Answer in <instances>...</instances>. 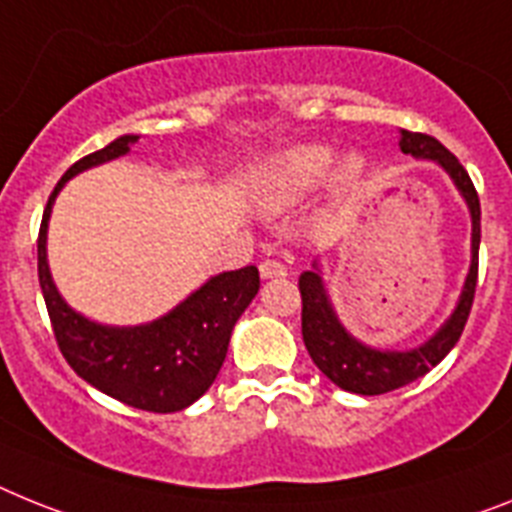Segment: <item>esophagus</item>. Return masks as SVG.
Wrapping results in <instances>:
<instances>
[{
	"mask_svg": "<svg viewBox=\"0 0 512 512\" xmlns=\"http://www.w3.org/2000/svg\"><path fill=\"white\" fill-rule=\"evenodd\" d=\"M260 276H263V281H270V278H286L289 276V270H286L283 263H278V260H265V263H260Z\"/></svg>",
	"mask_w": 512,
	"mask_h": 512,
	"instance_id": "esophagus-1",
	"label": "esophagus"
}]
</instances>
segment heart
<instances>
[{"instance_id":"heart-1","label":"heart","mask_w":512,"mask_h":512,"mask_svg":"<svg viewBox=\"0 0 512 512\" xmlns=\"http://www.w3.org/2000/svg\"><path fill=\"white\" fill-rule=\"evenodd\" d=\"M367 171L369 161L359 150H346L336 158L330 145H291L257 166L249 179V200L263 216H283L325 184L330 208H341L359 192Z\"/></svg>"}]
</instances>
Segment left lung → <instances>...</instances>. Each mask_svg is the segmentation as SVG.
Segmentation results:
<instances>
[{"instance_id": "obj_1", "label": "left lung", "mask_w": 512, "mask_h": 512, "mask_svg": "<svg viewBox=\"0 0 512 512\" xmlns=\"http://www.w3.org/2000/svg\"><path fill=\"white\" fill-rule=\"evenodd\" d=\"M398 148L416 161H432L448 174L461 200L466 203L468 218H471V260H468V273L463 278L461 294H458L453 312L445 317V322L427 341H422L414 349H377V346L359 341L338 317V309L330 299L328 283H325L320 257L312 263V268L304 270L302 278H299L304 346H307L312 362L317 364L322 375L330 382H336L341 390H349L356 395L390 393V390L403 388V385L427 375L429 369L437 367L458 343L468 312H471V304H474L479 242H482V208H479V195H476L474 184L468 179L466 169L458 163V158L445 145L437 143L435 137L401 130Z\"/></svg>"}]
</instances>
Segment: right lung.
Returning a JSON list of instances; mask_svg holds the SVG:
<instances>
[{
  "instance_id": "right-lung-1",
  "label": "right lung",
  "mask_w": 512,
  "mask_h": 512,
  "mask_svg": "<svg viewBox=\"0 0 512 512\" xmlns=\"http://www.w3.org/2000/svg\"><path fill=\"white\" fill-rule=\"evenodd\" d=\"M140 135H119L64 171L44 210L38 234V283L64 359L101 393L156 414L182 411L213 385L229 351L236 320L260 291L255 265L223 270L200 283L166 315L140 325H106L85 317L59 294L49 268L51 210L70 179L132 153Z\"/></svg>"
}]
</instances>
